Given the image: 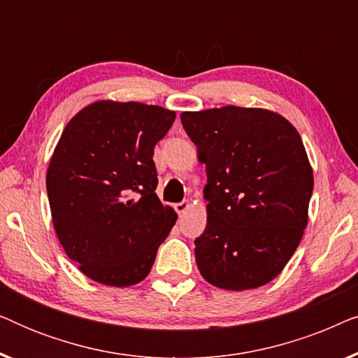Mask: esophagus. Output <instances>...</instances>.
I'll list each match as a JSON object with an SVG mask.
<instances>
[{
  "mask_svg": "<svg viewBox=\"0 0 358 358\" xmlns=\"http://www.w3.org/2000/svg\"><path fill=\"white\" fill-rule=\"evenodd\" d=\"M189 207H190V203L187 202V200H184V202H179V203L174 205V208H176V212H178V215H184L189 210Z\"/></svg>",
  "mask_w": 358,
  "mask_h": 358,
  "instance_id": "34e87169",
  "label": "esophagus"
}]
</instances>
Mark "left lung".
<instances>
[{"instance_id":"obj_1","label":"left lung","mask_w":358,"mask_h":358,"mask_svg":"<svg viewBox=\"0 0 358 358\" xmlns=\"http://www.w3.org/2000/svg\"><path fill=\"white\" fill-rule=\"evenodd\" d=\"M180 122L207 171V227L194 241L200 273L224 290L266 285L308 223L313 171L301 136L266 109L182 112Z\"/></svg>"}]
</instances>
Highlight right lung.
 Segmentation results:
<instances>
[{
    "instance_id": "right-lung-1",
    "label": "right lung",
    "mask_w": 358,
    "mask_h": 358,
    "mask_svg": "<svg viewBox=\"0 0 358 358\" xmlns=\"http://www.w3.org/2000/svg\"><path fill=\"white\" fill-rule=\"evenodd\" d=\"M173 110L101 101L63 130L47 171L53 227L66 256L92 280L130 287L148 275L178 213L156 195L155 146Z\"/></svg>"
}]
</instances>
